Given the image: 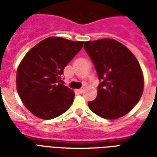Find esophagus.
Returning a JSON list of instances; mask_svg holds the SVG:
<instances>
[{"label": "esophagus", "mask_w": 157, "mask_h": 157, "mask_svg": "<svg viewBox=\"0 0 157 157\" xmlns=\"http://www.w3.org/2000/svg\"><path fill=\"white\" fill-rule=\"evenodd\" d=\"M83 91H84V88L78 89V92H80V93H82V92H83Z\"/></svg>", "instance_id": "1"}]
</instances>
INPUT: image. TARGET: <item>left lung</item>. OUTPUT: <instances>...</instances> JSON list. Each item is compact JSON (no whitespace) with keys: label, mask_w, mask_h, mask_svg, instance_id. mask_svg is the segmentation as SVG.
I'll list each match as a JSON object with an SVG mask.
<instances>
[{"label":"left lung","mask_w":157,"mask_h":157,"mask_svg":"<svg viewBox=\"0 0 157 157\" xmlns=\"http://www.w3.org/2000/svg\"><path fill=\"white\" fill-rule=\"evenodd\" d=\"M84 48L101 81L97 98L88 102L89 109L106 119L127 114L140 101L144 89L137 59L126 46L112 39L86 41Z\"/></svg>","instance_id":"8db88e82"}]
</instances>
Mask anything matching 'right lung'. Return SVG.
Wrapping results in <instances>:
<instances>
[{
    "label": "right lung",
    "instance_id": "add662e5",
    "mask_svg": "<svg viewBox=\"0 0 157 157\" xmlns=\"http://www.w3.org/2000/svg\"><path fill=\"white\" fill-rule=\"evenodd\" d=\"M83 44L49 37L26 54L17 71V90L23 104L33 115L52 119L70 109L75 93L60 83V75Z\"/></svg>",
    "mask_w": 157,
    "mask_h": 157
}]
</instances>
